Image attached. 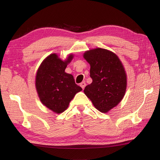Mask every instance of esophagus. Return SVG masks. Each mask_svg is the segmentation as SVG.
I'll list each match as a JSON object with an SVG mask.
<instances>
[{
  "label": "esophagus",
  "mask_w": 160,
  "mask_h": 160,
  "mask_svg": "<svg viewBox=\"0 0 160 160\" xmlns=\"http://www.w3.org/2000/svg\"><path fill=\"white\" fill-rule=\"evenodd\" d=\"M80 86L81 87V88L83 89L85 88V87L86 86V83H85V82H81V83H80Z\"/></svg>",
  "instance_id": "obj_1"
}]
</instances>
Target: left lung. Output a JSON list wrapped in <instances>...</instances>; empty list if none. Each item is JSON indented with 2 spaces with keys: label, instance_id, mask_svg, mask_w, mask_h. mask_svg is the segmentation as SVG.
Instances as JSON below:
<instances>
[{
  "label": "left lung",
  "instance_id": "obj_1",
  "mask_svg": "<svg viewBox=\"0 0 160 160\" xmlns=\"http://www.w3.org/2000/svg\"><path fill=\"white\" fill-rule=\"evenodd\" d=\"M83 57L90 66L93 80L84 93L95 108L107 113L122 100L127 88V76L119 57L107 49L97 48L86 51Z\"/></svg>",
  "mask_w": 160,
  "mask_h": 160
}]
</instances>
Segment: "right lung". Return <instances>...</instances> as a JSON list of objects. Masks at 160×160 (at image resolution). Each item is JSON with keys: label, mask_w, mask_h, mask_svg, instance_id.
<instances>
[{"label": "right lung", "mask_w": 160, "mask_h": 160, "mask_svg": "<svg viewBox=\"0 0 160 160\" xmlns=\"http://www.w3.org/2000/svg\"><path fill=\"white\" fill-rule=\"evenodd\" d=\"M73 55L62 61L55 53L51 54L42 62L37 72L35 85L42 103L56 113H61L68 108L75 94L82 90L73 76L65 70Z\"/></svg>", "instance_id": "add662e5"}]
</instances>
